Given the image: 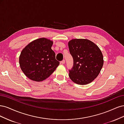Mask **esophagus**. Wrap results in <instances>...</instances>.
<instances>
[{
  "label": "esophagus",
  "instance_id": "obj_1",
  "mask_svg": "<svg viewBox=\"0 0 124 124\" xmlns=\"http://www.w3.org/2000/svg\"><path fill=\"white\" fill-rule=\"evenodd\" d=\"M65 60H63L62 61H61V63L62 64H65Z\"/></svg>",
  "mask_w": 124,
  "mask_h": 124
}]
</instances>
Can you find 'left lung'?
I'll return each mask as SVG.
<instances>
[{
	"instance_id": "obj_1",
	"label": "left lung",
	"mask_w": 124,
	"mask_h": 124,
	"mask_svg": "<svg viewBox=\"0 0 124 124\" xmlns=\"http://www.w3.org/2000/svg\"><path fill=\"white\" fill-rule=\"evenodd\" d=\"M74 66L69 77L80 85H87L96 78L103 64L102 52L98 46L87 39H74L68 43Z\"/></svg>"
}]
</instances>
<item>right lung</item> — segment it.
<instances>
[{
  "label": "right lung",
  "instance_id": "add662e5",
  "mask_svg": "<svg viewBox=\"0 0 124 124\" xmlns=\"http://www.w3.org/2000/svg\"><path fill=\"white\" fill-rule=\"evenodd\" d=\"M53 41L45 38L36 39L23 48L19 57L20 67L26 76L37 82L44 80L59 66L51 49Z\"/></svg>",
  "mask_w": 124,
  "mask_h": 124
}]
</instances>
